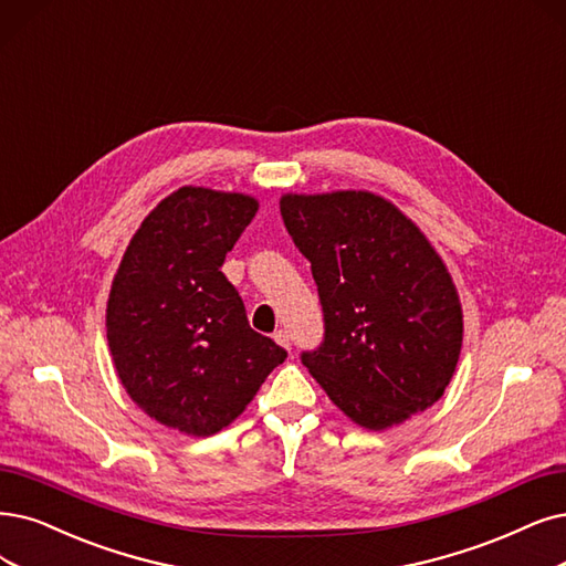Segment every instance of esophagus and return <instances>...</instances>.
Masks as SVG:
<instances>
[{
	"instance_id": "obj_1",
	"label": "esophagus",
	"mask_w": 566,
	"mask_h": 566,
	"mask_svg": "<svg viewBox=\"0 0 566 566\" xmlns=\"http://www.w3.org/2000/svg\"><path fill=\"white\" fill-rule=\"evenodd\" d=\"M275 343L277 345H282V347H286V349H291V338H289V331H284V328H280V331H275Z\"/></svg>"
}]
</instances>
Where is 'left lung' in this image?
<instances>
[{
	"instance_id": "8db88e82",
	"label": "left lung",
	"mask_w": 566,
	"mask_h": 566,
	"mask_svg": "<svg viewBox=\"0 0 566 566\" xmlns=\"http://www.w3.org/2000/svg\"><path fill=\"white\" fill-rule=\"evenodd\" d=\"M310 261L324 340L301 354L328 399L366 429L401 424L441 399L462 349V305L443 261L380 196H284Z\"/></svg>"
}]
</instances>
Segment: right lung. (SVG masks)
Here are the masks:
<instances>
[{"mask_svg": "<svg viewBox=\"0 0 566 566\" xmlns=\"http://www.w3.org/2000/svg\"><path fill=\"white\" fill-rule=\"evenodd\" d=\"M256 209L242 193L179 188L142 221L112 284L107 338L125 391L188 436L228 427L286 359L221 272Z\"/></svg>", "mask_w": 566, "mask_h": 566, "instance_id": "right-lung-1", "label": "right lung"}]
</instances>
